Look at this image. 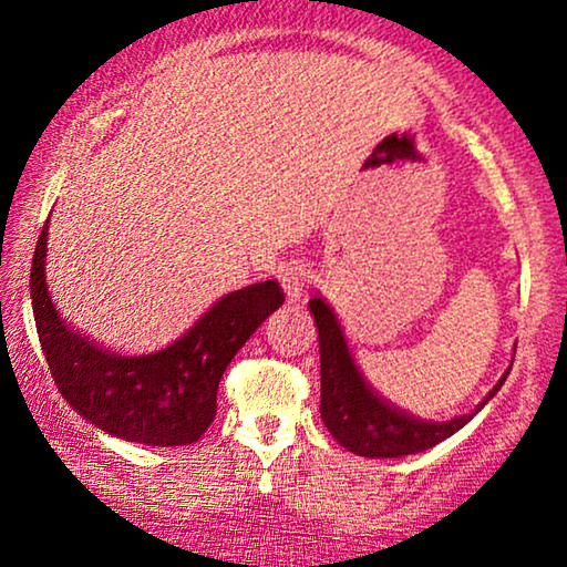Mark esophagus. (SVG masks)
Returning a JSON list of instances; mask_svg holds the SVG:
<instances>
[{"mask_svg": "<svg viewBox=\"0 0 567 567\" xmlns=\"http://www.w3.org/2000/svg\"><path fill=\"white\" fill-rule=\"evenodd\" d=\"M276 278L278 284H281V289L286 293V299L289 301H297L301 299V293H305V286H307V266L299 260H289V262H281L276 270Z\"/></svg>", "mask_w": 567, "mask_h": 567, "instance_id": "1", "label": "esophagus"}]
</instances>
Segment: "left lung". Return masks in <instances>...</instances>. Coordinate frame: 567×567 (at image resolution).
Returning a JSON list of instances; mask_svg holds the SVG:
<instances>
[{"mask_svg": "<svg viewBox=\"0 0 567 567\" xmlns=\"http://www.w3.org/2000/svg\"><path fill=\"white\" fill-rule=\"evenodd\" d=\"M309 312L315 315L317 338H320V415L332 439L348 452L371 460H392L436 446L439 441L454 436L462 425H467L487 402L495 398L506 382L508 371L498 384L485 394V400L467 415H456L452 421H425L413 413H405L382 394L371 390L355 367L351 348L346 343L336 312L320 297L309 299Z\"/></svg>", "mask_w": 567, "mask_h": 567, "instance_id": "1", "label": "left lung"}]
</instances>
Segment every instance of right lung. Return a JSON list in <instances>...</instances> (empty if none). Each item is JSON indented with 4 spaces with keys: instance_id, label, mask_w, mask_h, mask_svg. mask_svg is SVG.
I'll use <instances>...</instances> for the list:
<instances>
[{
    "instance_id": "right-lung-1",
    "label": "right lung",
    "mask_w": 567,
    "mask_h": 567,
    "mask_svg": "<svg viewBox=\"0 0 567 567\" xmlns=\"http://www.w3.org/2000/svg\"><path fill=\"white\" fill-rule=\"evenodd\" d=\"M49 221L30 268L38 338L61 398L95 429L146 446H185L216 417L224 369L247 338L284 305L276 281L224 293L173 343L142 355H118L61 320L45 284Z\"/></svg>"
}]
</instances>
